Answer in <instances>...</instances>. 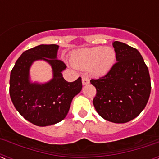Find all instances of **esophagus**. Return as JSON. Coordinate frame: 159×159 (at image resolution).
Returning a JSON list of instances; mask_svg holds the SVG:
<instances>
[{
	"instance_id": "esophagus-1",
	"label": "esophagus",
	"mask_w": 159,
	"mask_h": 159,
	"mask_svg": "<svg viewBox=\"0 0 159 159\" xmlns=\"http://www.w3.org/2000/svg\"><path fill=\"white\" fill-rule=\"evenodd\" d=\"M90 80L88 76H83L82 77V83L84 85H87V84H89Z\"/></svg>"
}]
</instances>
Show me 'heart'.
Segmentation results:
<instances>
[{
  "instance_id": "heart-1",
  "label": "heart",
  "mask_w": 159,
  "mask_h": 159,
  "mask_svg": "<svg viewBox=\"0 0 159 159\" xmlns=\"http://www.w3.org/2000/svg\"><path fill=\"white\" fill-rule=\"evenodd\" d=\"M116 52L111 47H94L82 49L71 57V62L75 67L83 69L91 67L97 75H105L110 71L116 61Z\"/></svg>"
}]
</instances>
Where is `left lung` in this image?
Wrapping results in <instances>:
<instances>
[{
	"label": "left lung",
	"instance_id": "obj_1",
	"mask_svg": "<svg viewBox=\"0 0 159 159\" xmlns=\"http://www.w3.org/2000/svg\"><path fill=\"white\" fill-rule=\"evenodd\" d=\"M113 47L117 62L104 76L92 79L96 88L93 104L107 121L124 123L137 117L145 108L151 94L148 67L137 49L119 41Z\"/></svg>",
	"mask_w": 159,
	"mask_h": 159
}]
</instances>
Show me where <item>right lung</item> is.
<instances>
[{
  "label": "right lung",
  "mask_w": 159,
  "mask_h": 159,
  "mask_svg": "<svg viewBox=\"0 0 159 159\" xmlns=\"http://www.w3.org/2000/svg\"><path fill=\"white\" fill-rule=\"evenodd\" d=\"M59 46L40 44L24 52L11 71L9 94L14 107L26 120L39 127L62 121L69 111L74 96L82 90L79 77L67 82L62 71L67 66L57 58ZM43 59L52 66L53 78L43 84L30 83L29 68L32 62Z\"/></svg>",
  "instance_id": "1"
}]
</instances>
